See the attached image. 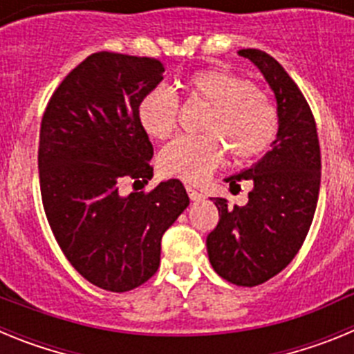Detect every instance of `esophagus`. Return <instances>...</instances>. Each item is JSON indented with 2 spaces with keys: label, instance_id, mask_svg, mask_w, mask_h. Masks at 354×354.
I'll return each mask as SVG.
<instances>
[{
  "label": "esophagus",
  "instance_id": "34e87169",
  "mask_svg": "<svg viewBox=\"0 0 354 354\" xmlns=\"http://www.w3.org/2000/svg\"><path fill=\"white\" fill-rule=\"evenodd\" d=\"M186 192H187V195H189V198H192L193 202H200V200L204 198V195H202V193L196 192L195 187H192V186H187V187H186Z\"/></svg>",
  "mask_w": 354,
  "mask_h": 354
}]
</instances>
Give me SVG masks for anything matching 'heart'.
I'll return each instance as SVG.
<instances>
[{
  "label": "heart",
  "instance_id": "heart-1",
  "mask_svg": "<svg viewBox=\"0 0 354 354\" xmlns=\"http://www.w3.org/2000/svg\"><path fill=\"white\" fill-rule=\"evenodd\" d=\"M187 95L211 106L204 120V136H179L159 154L165 175L200 183L223 162L227 149L241 161L259 158L273 145L278 113L271 99L246 77L227 68L193 72L184 83ZM147 136L167 140L177 127L179 99L165 86L149 90L136 108Z\"/></svg>",
  "mask_w": 354,
  "mask_h": 354
}]
</instances>
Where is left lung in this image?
Masks as SVG:
<instances>
[{
    "mask_svg": "<svg viewBox=\"0 0 354 354\" xmlns=\"http://www.w3.org/2000/svg\"><path fill=\"white\" fill-rule=\"evenodd\" d=\"M239 55L261 71L273 90L278 133L270 152L225 179L230 189L241 180L253 184L245 207L211 198L220 221L207 236V253L221 278L253 287L286 270L301 248L317 205L321 150L310 108L286 68L259 49H241Z\"/></svg>",
    "mask_w": 354,
    "mask_h": 354,
    "instance_id": "left-lung-1",
    "label": "left lung"
}]
</instances>
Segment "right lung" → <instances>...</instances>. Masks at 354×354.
<instances>
[{"instance_id": "right-lung-1", "label": "right lung", "mask_w": 354, "mask_h": 354, "mask_svg": "<svg viewBox=\"0 0 354 354\" xmlns=\"http://www.w3.org/2000/svg\"><path fill=\"white\" fill-rule=\"evenodd\" d=\"M162 72L154 58L93 53L62 81L40 124V193L53 234L72 268L111 292L158 271L162 234L189 205L177 179L150 193L118 189L154 175L136 108Z\"/></svg>"}]
</instances>
